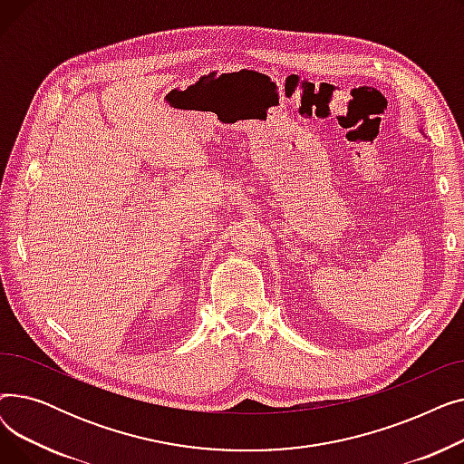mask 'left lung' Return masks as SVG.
Segmentation results:
<instances>
[{
  "instance_id": "8db88e82",
  "label": "left lung",
  "mask_w": 464,
  "mask_h": 464,
  "mask_svg": "<svg viewBox=\"0 0 464 464\" xmlns=\"http://www.w3.org/2000/svg\"><path fill=\"white\" fill-rule=\"evenodd\" d=\"M421 133H423V130H421Z\"/></svg>"
}]
</instances>
